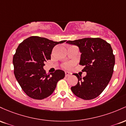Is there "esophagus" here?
Here are the masks:
<instances>
[{"instance_id": "obj_1", "label": "esophagus", "mask_w": 126, "mask_h": 126, "mask_svg": "<svg viewBox=\"0 0 126 126\" xmlns=\"http://www.w3.org/2000/svg\"><path fill=\"white\" fill-rule=\"evenodd\" d=\"M65 74L66 77L70 76V75H71V73H70V72H68V71H65Z\"/></svg>"}]
</instances>
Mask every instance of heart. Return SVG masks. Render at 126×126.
Masks as SVG:
<instances>
[{
	"label": "heart",
	"instance_id": "obj_1",
	"mask_svg": "<svg viewBox=\"0 0 126 126\" xmlns=\"http://www.w3.org/2000/svg\"><path fill=\"white\" fill-rule=\"evenodd\" d=\"M71 65H72L71 63H66L63 65V67L66 68H68L71 67Z\"/></svg>",
	"mask_w": 126,
	"mask_h": 126
}]
</instances>
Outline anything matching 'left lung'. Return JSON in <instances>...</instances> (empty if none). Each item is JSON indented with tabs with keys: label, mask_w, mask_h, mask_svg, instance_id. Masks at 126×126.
<instances>
[{
	"label": "left lung",
	"mask_w": 126,
	"mask_h": 126,
	"mask_svg": "<svg viewBox=\"0 0 126 126\" xmlns=\"http://www.w3.org/2000/svg\"><path fill=\"white\" fill-rule=\"evenodd\" d=\"M67 43L76 45L81 53L79 64L84 66L86 76L78 79L76 86L71 87L75 95L84 100L96 98L104 91L112 77L115 56L111 45L101 38H84Z\"/></svg>",
	"instance_id": "1"
}]
</instances>
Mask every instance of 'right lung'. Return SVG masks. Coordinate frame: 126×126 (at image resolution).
Returning a JSON list of instances; mask_svg holds the SVG:
<instances>
[{"label":"right lung","instance_id":"right-lung-1","mask_svg":"<svg viewBox=\"0 0 126 126\" xmlns=\"http://www.w3.org/2000/svg\"><path fill=\"white\" fill-rule=\"evenodd\" d=\"M65 40L54 42L45 37L32 36L19 45L13 57L14 74L27 95L41 100L52 94L65 72L57 70L47 75L43 69L45 63L50 59L53 47Z\"/></svg>","mask_w":126,"mask_h":126}]
</instances>
